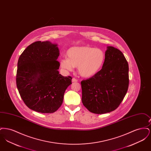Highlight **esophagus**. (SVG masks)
Segmentation results:
<instances>
[{
	"instance_id": "34e87169",
	"label": "esophagus",
	"mask_w": 151,
	"mask_h": 151,
	"mask_svg": "<svg viewBox=\"0 0 151 151\" xmlns=\"http://www.w3.org/2000/svg\"><path fill=\"white\" fill-rule=\"evenodd\" d=\"M78 81V80L75 78H72V82L73 83H75V82H77Z\"/></svg>"
}]
</instances>
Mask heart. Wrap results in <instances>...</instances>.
Wrapping results in <instances>:
<instances>
[{"label":"heart","mask_w":151,"mask_h":151,"mask_svg":"<svg viewBox=\"0 0 151 151\" xmlns=\"http://www.w3.org/2000/svg\"><path fill=\"white\" fill-rule=\"evenodd\" d=\"M67 58L59 60V65L65 71H71L78 67L79 74L84 78H91L97 75L104 67L105 54L99 48L83 46L70 48L67 51Z\"/></svg>","instance_id":"b5f03b06"}]
</instances>
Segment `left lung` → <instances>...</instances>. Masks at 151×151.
<instances>
[{
  "instance_id": "obj_1",
  "label": "left lung",
  "mask_w": 151,
  "mask_h": 151,
  "mask_svg": "<svg viewBox=\"0 0 151 151\" xmlns=\"http://www.w3.org/2000/svg\"><path fill=\"white\" fill-rule=\"evenodd\" d=\"M129 64L122 52L108 46L103 68L97 75L81 81L82 102L91 112L105 114L115 110L127 92Z\"/></svg>"
}]
</instances>
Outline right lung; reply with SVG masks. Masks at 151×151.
Instances as JSON below:
<instances>
[{
    "label": "right lung",
    "mask_w": 151,
    "mask_h": 151,
    "mask_svg": "<svg viewBox=\"0 0 151 151\" xmlns=\"http://www.w3.org/2000/svg\"><path fill=\"white\" fill-rule=\"evenodd\" d=\"M57 44L36 41L19 58L16 86L22 100L30 109L52 113L63 103L65 91L72 77L59 74Z\"/></svg>",
    "instance_id": "right-lung-1"
}]
</instances>
